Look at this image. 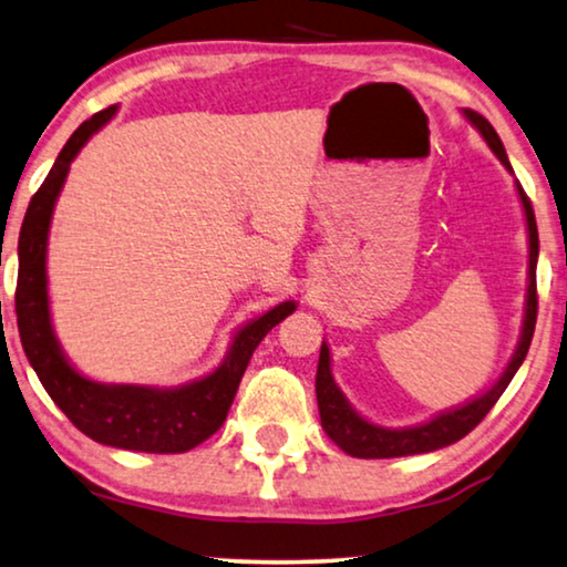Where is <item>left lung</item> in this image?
<instances>
[{"instance_id": "8db88e82", "label": "left lung", "mask_w": 567, "mask_h": 567, "mask_svg": "<svg viewBox=\"0 0 567 567\" xmlns=\"http://www.w3.org/2000/svg\"><path fill=\"white\" fill-rule=\"evenodd\" d=\"M468 120L478 126V132L484 134L488 147L496 152V157L502 159L504 167H509V159H506L504 145L499 134L494 132V126L488 124L478 112H471L466 109ZM522 206H525L527 216V229H529V287H527V312H525V328H522V338L517 351L509 361V367L502 374L499 382H496L486 394L476 396V400L463 404L458 410L443 412L435 420L425 422V425L417 427H404V430H386L377 427L359 417L357 412L351 410V404L346 402V396L338 390L333 377H331V357H328V346H320V361H318V374H316V394H318V412H320V425L328 433V437L341 447L343 453L353 455V458H400V455H415V453H427L437 451V447H445L455 441H461L463 435H468L473 427L478 425L481 420L488 415V410L494 408L496 400L504 394L506 386H509L512 377L517 374V369L525 361L532 333H535L537 323V251H539V239H537V221L535 210H532V203L527 193L517 183Z\"/></svg>"}]
</instances>
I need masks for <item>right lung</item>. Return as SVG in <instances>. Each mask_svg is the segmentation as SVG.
I'll return each instance as SVG.
<instances>
[{
	"label": "right lung",
	"instance_id": "obj_1",
	"mask_svg": "<svg viewBox=\"0 0 567 567\" xmlns=\"http://www.w3.org/2000/svg\"><path fill=\"white\" fill-rule=\"evenodd\" d=\"M116 106L101 109L71 134L55 165L32 196L20 229V272H17V328L32 369L65 417L91 441L142 453H185L224 425L251 353L272 328L295 310L282 302L236 333L229 357L214 374L181 390L137 384H96L63 359L48 316L45 247L48 226L71 159L86 140L112 120Z\"/></svg>",
	"mask_w": 567,
	"mask_h": 567
}]
</instances>
